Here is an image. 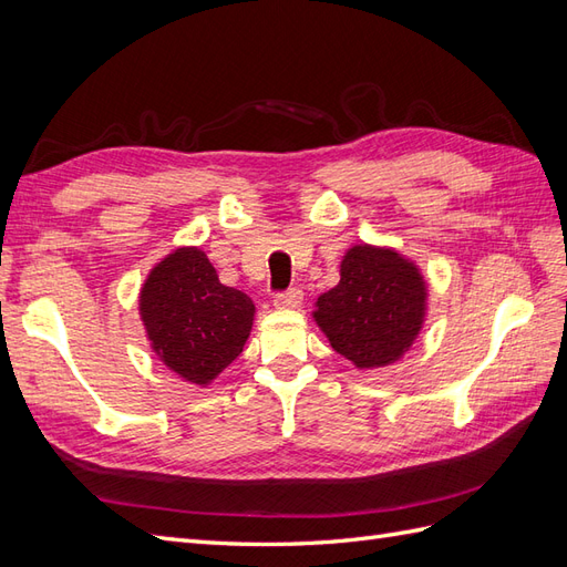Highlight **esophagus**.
I'll list each match as a JSON object with an SVG mask.
<instances>
[{"label":"esophagus","instance_id":"1","mask_svg":"<svg viewBox=\"0 0 567 567\" xmlns=\"http://www.w3.org/2000/svg\"><path fill=\"white\" fill-rule=\"evenodd\" d=\"M300 302H302L300 288H288L286 293H279L274 298V307H277V310H296V307H300Z\"/></svg>","mask_w":567,"mask_h":567}]
</instances>
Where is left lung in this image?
<instances>
[{"instance_id": "1", "label": "left lung", "mask_w": 567, "mask_h": 567, "mask_svg": "<svg viewBox=\"0 0 567 567\" xmlns=\"http://www.w3.org/2000/svg\"><path fill=\"white\" fill-rule=\"evenodd\" d=\"M427 286L416 262L385 246H352L340 281L315 302V321L331 348L357 369L400 362L419 338Z\"/></svg>"}]
</instances>
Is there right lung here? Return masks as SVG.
<instances>
[{
    "instance_id": "obj_1",
    "label": "right lung",
    "mask_w": 567,
    "mask_h": 567,
    "mask_svg": "<svg viewBox=\"0 0 567 567\" xmlns=\"http://www.w3.org/2000/svg\"><path fill=\"white\" fill-rule=\"evenodd\" d=\"M140 317L161 362L186 383L205 388L244 352L255 305L219 281L200 248L182 246L148 271Z\"/></svg>"
}]
</instances>
